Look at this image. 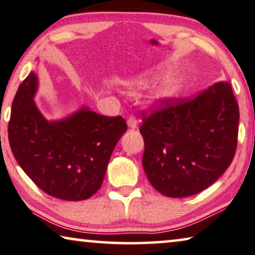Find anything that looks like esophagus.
I'll list each match as a JSON object with an SVG mask.
<instances>
[{"mask_svg":"<svg viewBox=\"0 0 255 255\" xmlns=\"http://www.w3.org/2000/svg\"><path fill=\"white\" fill-rule=\"evenodd\" d=\"M127 125L130 129H136L137 128V120L134 117H129V119L127 120Z\"/></svg>","mask_w":255,"mask_h":255,"instance_id":"obj_1","label":"esophagus"}]
</instances>
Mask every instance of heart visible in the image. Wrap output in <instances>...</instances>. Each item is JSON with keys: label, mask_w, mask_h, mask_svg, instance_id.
<instances>
[{"label": "heart", "mask_w": 255, "mask_h": 255, "mask_svg": "<svg viewBox=\"0 0 255 255\" xmlns=\"http://www.w3.org/2000/svg\"><path fill=\"white\" fill-rule=\"evenodd\" d=\"M184 86V78L182 75H168L161 79L153 91L150 94L149 102L152 104H159L168 101L177 95Z\"/></svg>", "instance_id": "b5f03b06"}]
</instances>
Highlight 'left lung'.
Returning a JSON list of instances; mask_svg holds the SVG:
<instances>
[{"label":"left lung","mask_w":255,"mask_h":255,"mask_svg":"<svg viewBox=\"0 0 255 255\" xmlns=\"http://www.w3.org/2000/svg\"><path fill=\"white\" fill-rule=\"evenodd\" d=\"M238 124V104L227 81L189 101L164 102L139 129L143 168L152 187L170 198L207 189L233 161Z\"/></svg>","instance_id":"left-lung-1"}]
</instances>
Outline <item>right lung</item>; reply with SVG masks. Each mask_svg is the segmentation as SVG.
Here are the masks:
<instances>
[{
	"mask_svg": "<svg viewBox=\"0 0 255 255\" xmlns=\"http://www.w3.org/2000/svg\"><path fill=\"white\" fill-rule=\"evenodd\" d=\"M37 89L39 75L32 71L11 106V151L45 193L70 201L88 199L103 183L112 152L127 130L126 121L101 116L86 105L62 119L48 120L34 101Z\"/></svg>",
	"mask_w": 255,
	"mask_h": 255,
	"instance_id": "obj_1",
	"label": "right lung"
}]
</instances>
